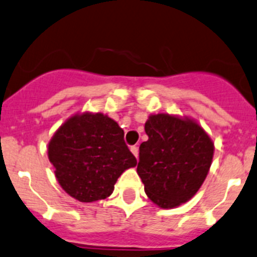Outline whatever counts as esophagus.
I'll list each match as a JSON object with an SVG mask.
<instances>
[{
  "label": "esophagus",
  "instance_id": "1",
  "mask_svg": "<svg viewBox=\"0 0 257 257\" xmlns=\"http://www.w3.org/2000/svg\"><path fill=\"white\" fill-rule=\"evenodd\" d=\"M130 150H131V152L134 153L135 157L139 158V147H137V146H131V148H130Z\"/></svg>",
  "mask_w": 257,
  "mask_h": 257
}]
</instances>
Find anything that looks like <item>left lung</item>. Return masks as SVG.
<instances>
[{"instance_id": "1", "label": "left lung", "mask_w": 257, "mask_h": 257, "mask_svg": "<svg viewBox=\"0 0 257 257\" xmlns=\"http://www.w3.org/2000/svg\"><path fill=\"white\" fill-rule=\"evenodd\" d=\"M147 141L140 146L137 173L145 192L161 208L189 200L207 177L214 145L198 123L167 113L150 116Z\"/></svg>"}]
</instances>
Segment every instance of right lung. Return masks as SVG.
<instances>
[{
	"instance_id": "1",
	"label": "right lung",
	"mask_w": 257,
	"mask_h": 257,
	"mask_svg": "<svg viewBox=\"0 0 257 257\" xmlns=\"http://www.w3.org/2000/svg\"><path fill=\"white\" fill-rule=\"evenodd\" d=\"M48 157L63 189L84 203L109 197L122 172L137 165L123 130L102 113L75 115L63 123L50 140Z\"/></svg>"
}]
</instances>
